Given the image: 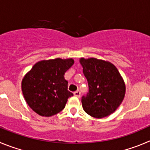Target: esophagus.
Returning <instances> with one entry per match:
<instances>
[{
  "instance_id": "esophagus-1",
  "label": "esophagus",
  "mask_w": 150,
  "mask_h": 150,
  "mask_svg": "<svg viewBox=\"0 0 150 150\" xmlns=\"http://www.w3.org/2000/svg\"><path fill=\"white\" fill-rule=\"evenodd\" d=\"M74 96H76V97L78 98H80L81 97V92L80 91H75V92H74Z\"/></svg>"
}]
</instances>
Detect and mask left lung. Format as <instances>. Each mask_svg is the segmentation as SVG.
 Here are the masks:
<instances>
[{
  "label": "left lung",
  "mask_w": 150,
  "mask_h": 150,
  "mask_svg": "<svg viewBox=\"0 0 150 150\" xmlns=\"http://www.w3.org/2000/svg\"><path fill=\"white\" fill-rule=\"evenodd\" d=\"M83 72L89 86L81 98L83 110L96 118L107 117L120 106L125 96V83L115 67L108 61L81 58Z\"/></svg>",
  "instance_id": "obj_1"
}]
</instances>
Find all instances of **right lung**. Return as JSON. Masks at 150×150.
<instances>
[{
    "label": "right lung",
    "mask_w": 150,
    "mask_h": 150,
    "mask_svg": "<svg viewBox=\"0 0 150 150\" xmlns=\"http://www.w3.org/2000/svg\"><path fill=\"white\" fill-rule=\"evenodd\" d=\"M73 64L72 58L39 61L23 78L21 88L25 100L39 115L50 117L60 112L69 98L73 96L64 78Z\"/></svg>",
    "instance_id": "right-lung-1"
}]
</instances>
